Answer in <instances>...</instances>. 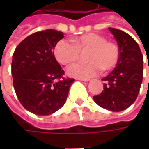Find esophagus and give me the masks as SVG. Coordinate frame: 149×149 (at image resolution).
I'll return each instance as SVG.
<instances>
[{
	"instance_id": "obj_1",
	"label": "esophagus",
	"mask_w": 149,
	"mask_h": 149,
	"mask_svg": "<svg viewBox=\"0 0 149 149\" xmlns=\"http://www.w3.org/2000/svg\"><path fill=\"white\" fill-rule=\"evenodd\" d=\"M77 79L81 80V81H85V82H88L90 80V79H89V78H77Z\"/></svg>"
}]
</instances>
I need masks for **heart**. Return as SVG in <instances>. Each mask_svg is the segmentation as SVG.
<instances>
[{
    "label": "heart",
    "instance_id": "1",
    "mask_svg": "<svg viewBox=\"0 0 149 149\" xmlns=\"http://www.w3.org/2000/svg\"><path fill=\"white\" fill-rule=\"evenodd\" d=\"M72 44L61 40L55 45L54 56L61 65H68L75 62L79 53L86 52L84 59L88 62L70 66L67 74L72 77L90 78L97 74L100 70L110 71L119 60V47L117 44L107 40L105 36L97 33L84 34L72 39Z\"/></svg>",
    "mask_w": 149,
    "mask_h": 149
}]
</instances>
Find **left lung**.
<instances>
[{
  "instance_id": "left-lung-1",
  "label": "left lung",
  "mask_w": 149,
  "mask_h": 149,
  "mask_svg": "<svg viewBox=\"0 0 149 149\" xmlns=\"http://www.w3.org/2000/svg\"><path fill=\"white\" fill-rule=\"evenodd\" d=\"M109 29L118 45L119 60L114 70L102 79L105 82L104 90L94 96V100L104 109L119 112L129 108L138 97L143 81V58L138 43L129 34Z\"/></svg>"
}]
</instances>
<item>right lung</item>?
Listing matches in <instances>:
<instances>
[{
  "instance_id": "obj_1",
  "label": "right lung",
  "mask_w": 149,
  "mask_h": 149,
  "mask_svg": "<svg viewBox=\"0 0 149 149\" xmlns=\"http://www.w3.org/2000/svg\"><path fill=\"white\" fill-rule=\"evenodd\" d=\"M64 33L45 30L32 34L15 48L11 74L18 100L26 110L49 115L65 103L74 79L65 78V71L55 60V45Z\"/></svg>"
}]
</instances>
